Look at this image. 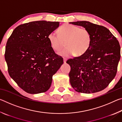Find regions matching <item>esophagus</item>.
Returning <instances> with one entry per match:
<instances>
[{
	"label": "esophagus",
	"instance_id": "obj_1",
	"mask_svg": "<svg viewBox=\"0 0 122 122\" xmlns=\"http://www.w3.org/2000/svg\"><path fill=\"white\" fill-rule=\"evenodd\" d=\"M67 59L65 58V57H63V62L64 63H66V61H67Z\"/></svg>",
	"mask_w": 122,
	"mask_h": 122
}]
</instances>
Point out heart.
<instances>
[{"mask_svg": "<svg viewBox=\"0 0 122 122\" xmlns=\"http://www.w3.org/2000/svg\"><path fill=\"white\" fill-rule=\"evenodd\" d=\"M59 35L52 32L48 36L51 46L55 51H59L64 46L66 48L60 51L61 56L68 57L74 55L80 56L88 50L91 44V35L85 28L71 24H65L59 30Z\"/></svg>", "mask_w": 122, "mask_h": 122, "instance_id": "obj_1", "label": "heart"}]
</instances>
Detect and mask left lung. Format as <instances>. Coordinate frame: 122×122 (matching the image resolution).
<instances>
[{
    "label": "left lung",
    "mask_w": 122,
    "mask_h": 122,
    "mask_svg": "<svg viewBox=\"0 0 122 122\" xmlns=\"http://www.w3.org/2000/svg\"><path fill=\"white\" fill-rule=\"evenodd\" d=\"M89 32L91 44L88 50L78 57L69 59L71 67L70 83L75 90L85 94L104 89L114 78L121 57L118 41L104 26L86 21L71 22Z\"/></svg>",
    "instance_id": "8db88e82"
}]
</instances>
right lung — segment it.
<instances>
[{
	"label": "right lung",
	"mask_w": 122,
	"mask_h": 122,
	"mask_svg": "<svg viewBox=\"0 0 122 122\" xmlns=\"http://www.w3.org/2000/svg\"><path fill=\"white\" fill-rule=\"evenodd\" d=\"M59 26V22L45 20L28 22L16 27L8 39L5 59L9 74L27 93L48 90L53 75L63 63L48 39Z\"/></svg>",
	"instance_id": "right-lung-1"
}]
</instances>
